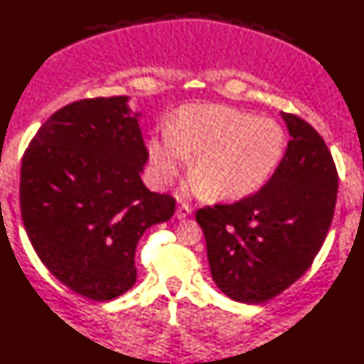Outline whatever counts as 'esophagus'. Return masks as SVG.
Masks as SVG:
<instances>
[{"label":"esophagus","mask_w":364,"mask_h":364,"mask_svg":"<svg viewBox=\"0 0 364 364\" xmlns=\"http://www.w3.org/2000/svg\"><path fill=\"white\" fill-rule=\"evenodd\" d=\"M191 215V208L188 205H181V206H178V210H176V218H179V220H183V218H186V216H190Z\"/></svg>","instance_id":"1"}]
</instances>
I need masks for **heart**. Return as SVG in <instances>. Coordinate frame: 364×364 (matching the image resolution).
Instances as JSON below:
<instances>
[{"instance_id": "b5f03b06", "label": "heart", "mask_w": 364, "mask_h": 364, "mask_svg": "<svg viewBox=\"0 0 364 364\" xmlns=\"http://www.w3.org/2000/svg\"><path fill=\"white\" fill-rule=\"evenodd\" d=\"M285 132L274 119H255L223 105H191L171 131L149 144L161 185L171 183L186 154H196L191 174L211 196L240 198L260 188L277 168Z\"/></svg>"}]
</instances>
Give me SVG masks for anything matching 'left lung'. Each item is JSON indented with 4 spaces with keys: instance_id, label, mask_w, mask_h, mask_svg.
<instances>
[{
    "instance_id": "left-lung-1",
    "label": "left lung",
    "mask_w": 364,
    "mask_h": 364,
    "mask_svg": "<svg viewBox=\"0 0 364 364\" xmlns=\"http://www.w3.org/2000/svg\"><path fill=\"white\" fill-rule=\"evenodd\" d=\"M287 149L269 181L235 203L196 211L211 277L230 299L259 304L279 296L314 262L333 222L338 171L311 124L282 112Z\"/></svg>"
}]
</instances>
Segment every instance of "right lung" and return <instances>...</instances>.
Returning <instances> with one entry per match:
<instances>
[{"label": "right lung", "mask_w": 364, "mask_h": 364, "mask_svg": "<svg viewBox=\"0 0 364 364\" xmlns=\"http://www.w3.org/2000/svg\"><path fill=\"white\" fill-rule=\"evenodd\" d=\"M137 117L126 95L77 100L50 116L21 159L31 245L50 274L92 301L134 285L137 242L176 208L173 196L142 183L149 153Z\"/></svg>", "instance_id": "obj_1"}]
</instances>
